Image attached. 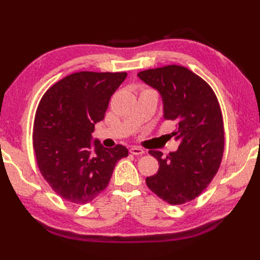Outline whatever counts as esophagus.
Returning a JSON list of instances; mask_svg holds the SVG:
<instances>
[{
  "instance_id": "esophagus-1",
  "label": "esophagus",
  "mask_w": 260,
  "mask_h": 260,
  "mask_svg": "<svg viewBox=\"0 0 260 260\" xmlns=\"http://www.w3.org/2000/svg\"><path fill=\"white\" fill-rule=\"evenodd\" d=\"M129 152L133 154V155H142V154H144L145 153V151L143 150V148H141V147H139V146H134V147H132L131 150H129Z\"/></svg>"
}]
</instances>
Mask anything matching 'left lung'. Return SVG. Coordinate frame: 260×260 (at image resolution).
<instances>
[{
	"instance_id": "left-lung-1",
	"label": "left lung",
	"mask_w": 260,
	"mask_h": 260,
	"mask_svg": "<svg viewBox=\"0 0 260 260\" xmlns=\"http://www.w3.org/2000/svg\"><path fill=\"white\" fill-rule=\"evenodd\" d=\"M139 77L161 93L164 118L176 124L169 136L179 143L178 151L168 155L148 151L159 168L146 178V185L173 206L190 202L207 189L222 161L224 129L218 98L206 80L182 66L143 70Z\"/></svg>"
}]
</instances>
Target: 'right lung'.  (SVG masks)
I'll return each mask as SVG.
<instances>
[{"label":"right lung","instance_id":"right-lung-1","mask_svg":"<svg viewBox=\"0 0 260 260\" xmlns=\"http://www.w3.org/2000/svg\"><path fill=\"white\" fill-rule=\"evenodd\" d=\"M126 73L71 74L52 85L38 105L33 150L48 184L66 201L86 204L106 189L116 164L128 156L117 144L90 148L95 124L104 119L109 99Z\"/></svg>","mask_w":260,"mask_h":260}]
</instances>
